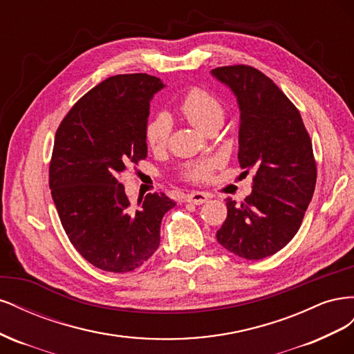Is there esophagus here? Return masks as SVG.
<instances>
[{
    "mask_svg": "<svg viewBox=\"0 0 354 354\" xmlns=\"http://www.w3.org/2000/svg\"><path fill=\"white\" fill-rule=\"evenodd\" d=\"M208 198V194H203V192H192V194L186 196V201L190 203H195V205H201V203H205Z\"/></svg>",
    "mask_w": 354,
    "mask_h": 354,
    "instance_id": "obj_1",
    "label": "esophagus"
}]
</instances>
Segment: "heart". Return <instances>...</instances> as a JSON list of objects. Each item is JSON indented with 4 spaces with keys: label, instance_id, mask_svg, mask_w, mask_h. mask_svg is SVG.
<instances>
[{
    "label": "heart",
    "instance_id": "b5f03b06",
    "mask_svg": "<svg viewBox=\"0 0 354 354\" xmlns=\"http://www.w3.org/2000/svg\"><path fill=\"white\" fill-rule=\"evenodd\" d=\"M178 111L186 120L199 130L205 131L214 124H221L224 118V104L212 93L203 88H192L178 104ZM169 121L165 115H156L145 125V143L153 152L162 151L168 143ZM218 162L216 159H203L189 162L183 168V177L195 183L208 181L216 171Z\"/></svg>",
    "mask_w": 354,
    "mask_h": 354
}]
</instances>
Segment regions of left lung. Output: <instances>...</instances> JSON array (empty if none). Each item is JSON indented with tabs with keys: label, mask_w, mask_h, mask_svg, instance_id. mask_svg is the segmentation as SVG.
<instances>
[{
	"label": "left lung",
	"mask_w": 354,
	"mask_h": 354,
	"mask_svg": "<svg viewBox=\"0 0 354 354\" xmlns=\"http://www.w3.org/2000/svg\"><path fill=\"white\" fill-rule=\"evenodd\" d=\"M212 75L238 97V159L243 173L254 171L251 195L241 205L227 199L217 241L241 259L261 260L281 251L301 226L317 177L312 140L295 104L259 69L221 66Z\"/></svg>",
	"instance_id": "obj_1"
}]
</instances>
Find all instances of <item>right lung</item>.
Segmentation results:
<instances>
[{"label": "right lung", "instance_id": "1", "mask_svg": "<svg viewBox=\"0 0 354 354\" xmlns=\"http://www.w3.org/2000/svg\"><path fill=\"white\" fill-rule=\"evenodd\" d=\"M162 87L147 73L115 75L84 94L56 131L53 201L73 248L104 272H131L151 259L160 221L176 205L165 194H147L131 208L120 183L147 156L149 104Z\"/></svg>", "mask_w": 354, "mask_h": 354}]
</instances>
